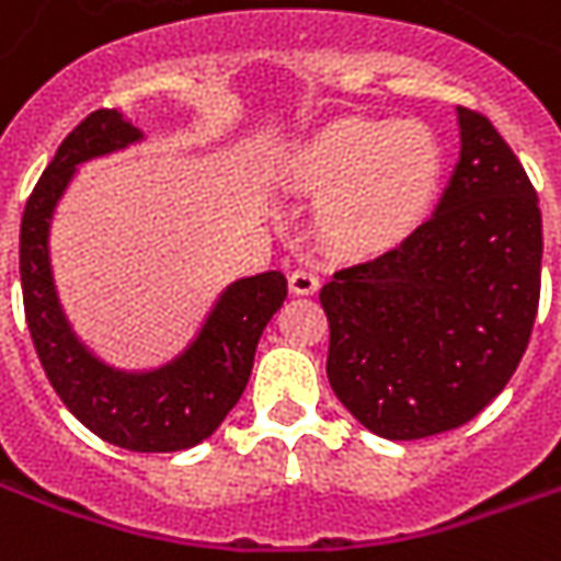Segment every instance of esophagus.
Here are the masks:
<instances>
[{
    "label": "esophagus",
    "instance_id": "obj_1",
    "mask_svg": "<svg viewBox=\"0 0 561 561\" xmlns=\"http://www.w3.org/2000/svg\"><path fill=\"white\" fill-rule=\"evenodd\" d=\"M288 285H291L294 294H316L318 285H321V279H318L316 270L297 267L291 276H288Z\"/></svg>",
    "mask_w": 561,
    "mask_h": 561
}]
</instances>
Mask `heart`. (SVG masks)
I'll return each instance as SVG.
<instances>
[{
    "instance_id": "1",
    "label": "heart",
    "mask_w": 561,
    "mask_h": 561,
    "mask_svg": "<svg viewBox=\"0 0 561 561\" xmlns=\"http://www.w3.org/2000/svg\"><path fill=\"white\" fill-rule=\"evenodd\" d=\"M442 173V149L414 119H340L306 140L294 180L318 201V231L345 252L397 243L421 219Z\"/></svg>"
}]
</instances>
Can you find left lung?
Returning <instances> with one entry per match:
<instances>
[{"label":"left lung","instance_id":"obj_1","mask_svg":"<svg viewBox=\"0 0 561 561\" xmlns=\"http://www.w3.org/2000/svg\"><path fill=\"white\" fill-rule=\"evenodd\" d=\"M459 161L426 221L321 288L328 378L381 438L469 423L526 354L541 297L535 185L493 123L457 107Z\"/></svg>","mask_w":561,"mask_h":561}]
</instances>
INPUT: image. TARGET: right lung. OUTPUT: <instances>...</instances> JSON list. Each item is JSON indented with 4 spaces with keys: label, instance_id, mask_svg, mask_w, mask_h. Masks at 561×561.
<instances>
[{
    "label": "right lung",
    "instance_id": "obj_1",
    "mask_svg": "<svg viewBox=\"0 0 561 561\" xmlns=\"http://www.w3.org/2000/svg\"><path fill=\"white\" fill-rule=\"evenodd\" d=\"M135 140H140V131L116 111H95L59 144L23 209L20 285L32 345L68 412L111 445L168 454L209 438L243 397L257 340L288 297V279L279 270H267L233 282L209 312L197 340L161 369L119 373L95 360L71 333L56 300L47 231L56 201L80 161Z\"/></svg>",
    "mask_w": 561,
    "mask_h": 561
}]
</instances>
